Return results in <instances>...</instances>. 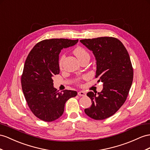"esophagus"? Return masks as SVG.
I'll return each mask as SVG.
<instances>
[{"label":"esophagus","mask_w":150,"mask_h":150,"mask_svg":"<svg viewBox=\"0 0 150 150\" xmlns=\"http://www.w3.org/2000/svg\"><path fill=\"white\" fill-rule=\"evenodd\" d=\"M78 95L79 96H86V93L85 91H79L78 93Z\"/></svg>","instance_id":"34e87169"}]
</instances>
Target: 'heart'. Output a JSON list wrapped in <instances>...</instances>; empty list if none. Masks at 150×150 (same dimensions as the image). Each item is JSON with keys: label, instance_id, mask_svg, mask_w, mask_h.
<instances>
[{"label": "heart", "instance_id": "obj_1", "mask_svg": "<svg viewBox=\"0 0 150 150\" xmlns=\"http://www.w3.org/2000/svg\"><path fill=\"white\" fill-rule=\"evenodd\" d=\"M74 54L75 56L77 57V59L80 61L82 60L83 59L85 58H89V54L87 50H86L83 47H80V46H79V47H76L74 50ZM64 59V55H62L59 59V68L62 67V64L63 62Z\"/></svg>", "mask_w": 150, "mask_h": 150}]
</instances>
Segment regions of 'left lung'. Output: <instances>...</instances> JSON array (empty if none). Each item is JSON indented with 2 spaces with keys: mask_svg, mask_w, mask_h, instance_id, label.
I'll list each match as a JSON object with an SVG mask.
<instances>
[{
  "mask_svg": "<svg viewBox=\"0 0 150 150\" xmlns=\"http://www.w3.org/2000/svg\"><path fill=\"white\" fill-rule=\"evenodd\" d=\"M80 42L93 51L96 57V78L103 82V89L98 95L87 94L92 101L90 108L84 110L94 120L112 116L126 101L133 80V68L129 53L121 41L112 37L85 38Z\"/></svg>",
  "mask_w": 150,
  "mask_h": 150,
  "instance_id": "obj_1",
  "label": "left lung"
}]
</instances>
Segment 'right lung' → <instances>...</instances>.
Returning a JSON list of instances; mask_svg holds the SVG:
<instances>
[{"instance_id": "right-lung-1", "label": "right lung", "mask_w": 150, "mask_h": 150, "mask_svg": "<svg viewBox=\"0 0 150 150\" xmlns=\"http://www.w3.org/2000/svg\"><path fill=\"white\" fill-rule=\"evenodd\" d=\"M78 41L68 38L43 40L34 46L26 57L21 75L22 90L29 108L42 120L52 122L59 118L66 102L77 95L75 91H57L53 87L52 76L59 74L61 49Z\"/></svg>"}]
</instances>
